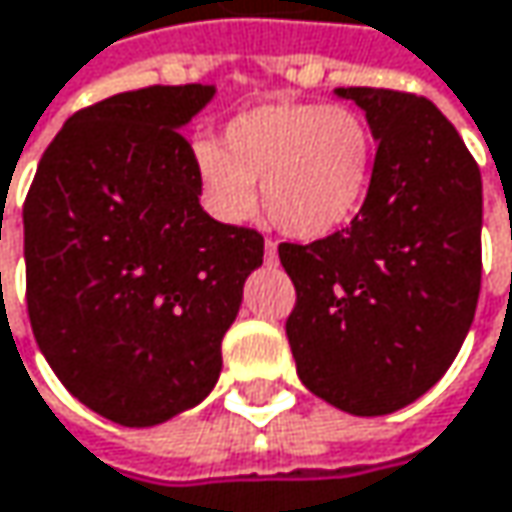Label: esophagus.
<instances>
[{
	"label": "esophagus",
	"mask_w": 512,
	"mask_h": 512,
	"mask_svg": "<svg viewBox=\"0 0 512 512\" xmlns=\"http://www.w3.org/2000/svg\"><path fill=\"white\" fill-rule=\"evenodd\" d=\"M263 260H266V263H278V246H275L272 240L263 243Z\"/></svg>",
	"instance_id": "34e87169"
}]
</instances>
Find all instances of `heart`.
Segmentation results:
<instances>
[{
  "instance_id": "obj_1",
  "label": "heart",
  "mask_w": 512,
  "mask_h": 512,
  "mask_svg": "<svg viewBox=\"0 0 512 512\" xmlns=\"http://www.w3.org/2000/svg\"><path fill=\"white\" fill-rule=\"evenodd\" d=\"M378 143L349 105L269 102L243 111L216 140L193 146L205 208L231 225L249 222L257 187L266 216L296 240L346 228L366 205Z\"/></svg>"
}]
</instances>
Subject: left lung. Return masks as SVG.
<instances>
[{
    "mask_svg": "<svg viewBox=\"0 0 512 512\" xmlns=\"http://www.w3.org/2000/svg\"><path fill=\"white\" fill-rule=\"evenodd\" d=\"M378 140L366 205L331 237L281 243L302 384L354 416L428 393L454 363L481 293V169L425 96L340 87Z\"/></svg>",
    "mask_w": 512,
    "mask_h": 512,
    "instance_id": "8db88e82",
    "label": "left lung"
}]
</instances>
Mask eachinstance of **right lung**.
I'll list each match as a JSON object with an SVG mask.
<instances>
[{
    "mask_svg": "<svg viewBox=\"0 0 512 512\" xmlns=\"http://www.w3.org/2000/svg\"><path fill=\"white\" fill-rule=\"evenodd\" d=\"M213 96L152 84L75 111L23 205L25 304L52 372L99 416L146 428L199 404L222 369L263 237L208 216L178 131Z\"/></svg>",
    "mask_w": 512,
    "mask_h": 512,
    "instance_id": "add662e5",
    "label": "right lung"
}]
</instances>
